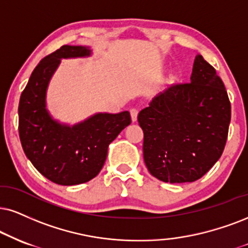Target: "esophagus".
<instances>
[{
  "mask_svg": "<svg viewBox=\"0 0 248 248\" xmlns=\"http://www.w3.org/2000/svg\"><path fill=\"white\" fill-rule=\"evenodd\" d=\"M130 112H131V118H132V122H137V119H138V110L133 108L130 110Z\"/></svg>",
  "mask_w": 248,
  "mask_h": 248,
  "instance_id": "esophagus-1",
  "label": "esophagus"
}]
</instances>
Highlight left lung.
<instances>
[{
    "mask_svg": "<svg viewBox=\"0 0 248 248\" xmlns=\"http://www.w3.org/2000/svg\"><path fill=\"white\" fill-rule=\"evenodd\" d=\"M230 119L224 84L198 54L188 84L157 94L138 115L151 175L171 184L201 178L224 151Z\"/></svg>",
    "mask_w": 248,
    "mask_h": 248,
    "instance_id": "obj_1",
    "label": "left lung"
}]
</instances>
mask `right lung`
Masks as SVG:
<instances>
[{"mask_svg": "<svg viewBox=\"0 0 248 248\" xmlns=\"http://www.w3.org/2000/svg\"><path fill=\"white\" fill-rule=\"evenodd\" d=\"M92 54L86 46H63L41 60L20 95L18 129L24 153L42 176L59 185L82 184L99 175L109 145L131 124L129 111L95 112L69 124L48 110L47 91L61 61Z\"/></svg>", "mask_w": 248, "mask_h": 248, "instance_id": "right-lung-1", "label": "right lung"}]
</instances>
